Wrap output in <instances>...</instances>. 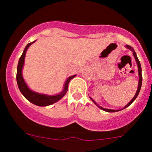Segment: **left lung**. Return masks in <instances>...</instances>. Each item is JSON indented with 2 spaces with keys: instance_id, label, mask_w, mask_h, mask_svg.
<instances>
[{
  "instance_id": "8db88e82",
  "label": "left lung",
  "mask_w": 152,
  "mask_h": 152,
  "mask_svg": "<svg viewBox=\"0 0 152 152\" xmlns=\"http://www.w3.org/2000/svg\"><path fill=\"white\" fill-rule=\"evenodd\" d=\"M126 48H128V49H129V50H131L132 51V53H133V56H134V59H135V61H136V62H137V68H138V76H139L138 87H137V92H136L135 95H134V97L132 98V100L130 101V102H129V103L127 104L126 105L125 107H124L123 109H121V110H110V109H105V108H104V107H101V106L98 105V104H97V103H96V102H95V101L93 100V99H92V98H90V99H91L92 101H93V103H94L95 104H96V106H97V107H99V108H100L101 110H104V111L108 112V113H115V112L120 111V110H124V109H125V108H126V107H128L129 106L130 104H131L132 103V102H134V100H135V99H136V98H137V96H138L139 93H140V88H141V85H142V69H141V65H140V61H139L138 58H137V54H136L135 51H134V49H133V48H132V47L129 46V45H126Z\"/></svg>"
}]
</instances>
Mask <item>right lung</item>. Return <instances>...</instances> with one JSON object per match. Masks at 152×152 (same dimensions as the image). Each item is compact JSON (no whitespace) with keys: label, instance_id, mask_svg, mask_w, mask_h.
<instances>
[{"label":"right lung","instance_id":"obj_1","mask_svg":"<svg viewBox=\"0 0 152 152\" xmlns=\"http://www.w3.org/2000/svg\"><path fill=\"white\" fill-rule=\"evenodd\" d=\"M35 41L27 44L25 49H24L22 55H21L20 58L19 62H18V68H17V83H18V87H19L20 91L21 93L23 95L24 97H25L27 100L29 101L31 103L34 104L37 106H39V107H45V106L51 105L53 104L56 103V102H57L58 101L60 100V99L66 94L67 88H68L69 82H70V81L72 79H73V78L76 76V75H73V76H70V77L67 78V80L65 81V85H64L63 90H62V91L61 92V93H59V94L53 95V96H49V95L37 93V92H34L33 91V90H31V89L28 87V85H26L23 77L22 71L23 68L24 61H25V56L26 50H28V47L30 46L31 44H33Z\"/></svg>","mask_w":152,"mask_h":152}]
</instances>
